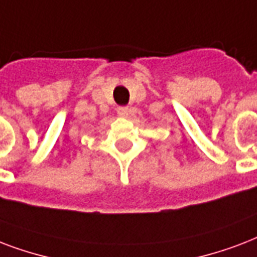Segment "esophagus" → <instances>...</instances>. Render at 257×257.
<instances>
[{"label": "esophagus", "instance_id": "esophagus-1", "mask_svg": "<svg viewBox=\"0 0 257 257\" xmlns=\"http://www.w3.org/2000/svg\"><path fill=\"white\" fill-rule=\"evenodd\" d=\"M116 111H118V114L120 115V116H127V115H128V107H126V106L118 107V108H116Z\"/></svg>", "mask_w": 257, "mask_h": 257}]
</instances>
